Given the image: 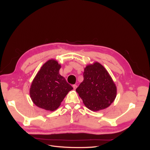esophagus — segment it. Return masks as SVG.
Here are the masks:
<instances>
[{
  "label": "esophagus",
  "mask_w": 150,
  "mask_h": 150,
  "mask_svg": "<svg viewBox=\"0 0 150 150\" xmlns=\"http://www.w3.org/2000/svg\"><path fill=\"white\" fill-rule=\"evenodd\" d=\"M72 87H73V88H74V89H76V88H77V86H76V84H74V85L72 86Z\"/></svg>",
  "instance_id": "34e87169"
}]
</instances>
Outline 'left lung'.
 <instances>
[{
	"mask_svg": "<svg viewBox=\"0 0 150 150\" xmlns=\"http://www.w3.org/2000/svg\"><path fill=\"white\" fill-rule=\"evenodd\" d=\"M83 78L76 91L84 105L93 111L110 106L115 98L117 88L105 68L97 62L87 66Z\"/></svg>",
	"mask_w": 150,
	"mask_h": 150,
	"instance_id": "obj_1",
	"label": "left lung"
}]
</instances>
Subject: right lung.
Segmentation results:
<instances>
[{
    "mask_svg": "<svg viewBox=\"0 0 150 150\" xmlns=\"http://www.w3.org/2000/svg\"><path fill=\"white\" fill-rule=\"evenodd\" d=\"M60 64L51 59L42 66L31 85L30 97L39 108L54 111L60 105L67 93L73 89L59 75Z\"/></svg>",
    "mask_w": 150,
    "mask_h": 150,
    "instance_id": "right-lung-1",
    "label": "right lung"
}]
</instances>
